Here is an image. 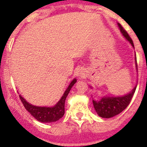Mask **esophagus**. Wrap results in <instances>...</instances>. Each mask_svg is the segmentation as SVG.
Masks as SVG:
<instances>
[{"instance_id":"34e87169","label":"esophagus","mask_w":147,"mask_h":147,"mask_svg":"<svg viewBox=\"0 0 147 147\" xmlns=\"http://www.w3.org/2000/svg\"><path fill=\"white\" fill-rule=\"evenodd\" d=\"M76 76L79 77V78H82L83 76H84V72L82 69H78V71H76Z\"/></svg>"}]
</instances>
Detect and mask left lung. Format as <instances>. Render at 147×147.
<instances>
[{"mask_svg": "<svg viewBox=\"0 0 147 147\" xmlns=\"http://www.w3.org/2000/svg\"><path fill=\"white\" fill-rule=\"evenodd\" d=\"M117 26L123 37L125 38L126 40L130 42V45L134 48L133 40H131L130 36L128 35V33L123 30L122 26L118 23H117ZM135 63H136V69L137 70V58L136 57H135ZM91 88H92V86ZM136 88H137V85H135V87L131 90V92L123 96H104L99 100L92 99L93 105L98 116L103 118H111L112 117L116 116L121 113L130 104L131 98H133V95L136 91Z\"/></svg>", "mask_w": 147, "mask_h": 147, "instance_id": "obj_1", "label": "left lung"}]
</instances>
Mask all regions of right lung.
Wrapping results in <instances>:
<instances>
[{"label":"right lung","mask_w":147,"mask_h":147,"mask_svg":"<svg viewBox=\"0 0 147 147\" xmlns=\"http://www.w3.org/2000/svg\"><path fill=\"white\" fill-rule=\"evenodd\" d=\"M76 82H77L76 78H74L73 80L71 81L66 90L65 91L62 98H60V100L53 107H40V106L33 105L27 102L20 94L19 96L25 108L30 113L33 117H35L38 121L42 122V123H52V122L59 121L64 115L65 101L70 90L72 86L76 84Z\"/></svg>","instance_id":"add662e5"}]
</instances>
